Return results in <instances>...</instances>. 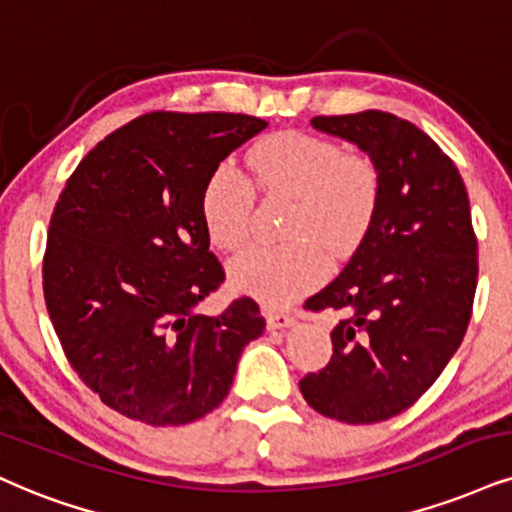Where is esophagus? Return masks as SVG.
I'll list each match as a JSON object with an SVG mask.
<instances>
[{"label": "esophagus", "instance_id": "esophagus-1", "mask_svg": "<svg viewBox=\"0 0 512 512\" xmlns=\"http://www.w3.org/2000/svg\"><path fill=\"white\" fill-rule=\"evenodd\" d=\"M266 323H268V330H285V327L294 325V315L282 313V311H268Z\"/></svg>", "mask_w": 512, "mask_h": 512}]
</instances>
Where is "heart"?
<instances>
[{
	"label": "heart",
	"instance_id": "heart-1",
	"mask_svg": "<svg viewBox=\"0 0 512 512\" xmlns=\"http://www.w3.org/2000/svg\"><path fill=\"white\" fill-rule=\"evenodd\" d=\"M256 187L294 199L285 246H251L230 263V282L266 306H287L327 273V256H346L375 218L380 178L370 159L342 154L339 144L306 132L263 137L246 156ZM254 187L230 163L211 173L201 216L211 242L235 251L249 235Z\"/></svg>",
	"mask_w": 512,
	"mask_h": 512
}]
</instances>
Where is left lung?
Here are the masks:
<instances>
[{
	"label": "left lung",
	"instance_id": "obj_1",
	"mask_svg": "<svg viewBox=\"0 0 512 512\" xmlns=\"http://www.w3.org/2000/svg\"><path fill=\"white\" fill-rule=\"evenodd\" d=\"M311 125L368 154L380 199L346 268L306 301L342 320L330 363L299 389L327 418L370 425L413 406L463 342L477 289L470 199L439 144L394 113L315 116Z\"/></svg>",
	"mask_w": 512,
	"mask_h": 512
}]
</instances>
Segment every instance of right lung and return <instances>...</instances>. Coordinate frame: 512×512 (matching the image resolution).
<instances>
[{
  "label": "right lung",
  "instance_id": "1",
  "mask_svg": "<svg viewBox=\"0 0 512 512\" xmlns=\"http://www.w3.org/2000/svg\"><path fill=\"white\" fill-rule=\"evenodd\" d=\"M268 123L244 113H144L78 163L49 223L44 301L80 380L154 427L218 408L266 320L249 296L197 313L225 280L201 194Z\"/></svg>",
  "mask_w": 512,
  "mask_h": 512
}]
</instances>
